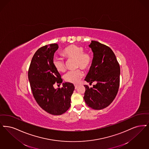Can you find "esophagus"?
<instances>
[{"instance_id": "esophagus-1", "label": "esophagus", "mask_w": 149, "mask_h": 149, "mask_svg": "<svg viewBox=\"0 0 149 149\" xmlns=\"http://www.w3.org/2000/svg\"><path fill=\"white\" fill-rule=\"evenodd\" d=\"M74 87H75V89H77L78 87L77 84H74Z\"/></svg>"}]
</instances>
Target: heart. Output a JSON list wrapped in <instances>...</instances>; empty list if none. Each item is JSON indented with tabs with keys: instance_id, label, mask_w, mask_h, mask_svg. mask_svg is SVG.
<instances>
[{
	"instance_id": "b5f03b06",
	"label": "heart",
	"mask_w": 149,
	"mask_h": 149,
	"mask_svg": "<svg viewBox=\"0 0 149 149\" xmlns=\"http://www.w3.org/2000/svg\"><path fill=\"white\" fill-rule=\"evenodd\" d=\"M62 55L66 59H74L75 68H81L87 70L92 64V56L91 53L84 51V47L77 45H72L66 47L61 51ZM52 63L55 69L59 72H63L65 70V61L62 58L55 56L52 59ZM83 76V72L77 69L68 72L64 75L65 81L72 84H77Z\"/></svg>"
}]
</instances>
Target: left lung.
I'll use <instances>...</instances> for the list:
<instances>
[{
	"label": "left lung",
	"mask_w": 149,
	"mask_h": 149,
	"mask_svg": "<svg viewBox=\"0 0 149 149\" xmlns=\"http://www.w3.org/2000/svg\"><path fill=\"white\" fill-rule=\"evenodd\" d=\"M89 47L93 52L90 70L85 81L96 84L84 85V101L94 110H101L112 102L118 91L120 67L116 56L109 47L92 40Z\"/></svg>",
	"instance_id": "1"
}]
</instances>
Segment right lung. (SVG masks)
<instances>
[{"instance_id": "obj_1", "label": "right lung", "mask_w": 149, "mask_h": 149, "mask_svg": "<svg viewBox=\"0 0 149 149\" xmlns=\"http://www.w3.org/2000/svg\"><path fill=\"white\" fill-rule=\"evenodd\" d=\"M58 48L56 43L39 48L33 57L28 72L34 99L43 110L53 115H61L69 109L74 90L73 84L70 82L63 83L62 88L53 87L62 82L61 76L52 63Z\"/></svg>"}]
</instances>
